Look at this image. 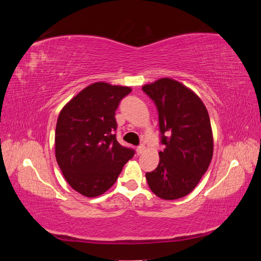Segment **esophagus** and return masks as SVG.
I'll list each match as a JSON object with an SVG mask.
<instances>
[{
    "mask_svg": "<svg viewBox=\"0 0 261 261\" xmlns=\"http://www.w3.org/2000/svg\"><path fill=\"white\" fill-rule=\"evenodd\" d=\"M145 146L144 145H140V146H138L137 148H136V152H137V154H141L143 153L144 151H145Z\"/></svg>",
    "mask_w": 261,
    "mask_h": 261,
    "instance_id": "esophagus-1",
    "label": "esophagus"
}]
</instances>
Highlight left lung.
<instances>
[{
    "label": "left lung",
    "instance_id": "1",
    "mask_svg": "<svg viewBox=\"0 0 261 261\" xmlns=\"http://www.w3.org/2000/svg\"><path fill=\"white\" fill-rule=\"evenodd\" d=\"M143 91L156 107L164 146L156 169L146 173L148 185L162 199L181 198L199 183L212 159L208 111L196 93L170 78L145 85Z\"/></svg>",
    "mask_w": 261,
    "mask_h": 261
}]
</instances>
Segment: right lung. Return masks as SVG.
<instances>
[{
  "label": "right lung",
  "instance_id": "add662e5",
  "mask_svg": "<svg viewBox=\"0 0 261 261\" xmlns=\"http://www.w3.org/2000/svg\"><path fill=\"white\" fill-rule=\"evenodd\" d=\"M129 87L94 83L62 109L55 156L67 183L86 197L107 192L135 150L116 140L115 111Z\"/></svg>",
  "mask_w": 261,
  "mask_h": 261
}]
</instances>
